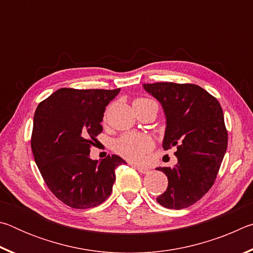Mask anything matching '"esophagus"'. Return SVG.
Listing matches in <instances>:
<instances>
[{"label":"esophagus","instance_id":"1","mask_svg":"<svg viewBox=\"0 0 253 253\" xmlns=\"http://www.w3.org/2000/svg\"><path fill=\"white\" fill-rule=\"evenodd\" d=\"M134 168L138 170L139 173H143V174H146L149 172V169L146 168V166H143V165H134Z\"/></svg>","mask_w":253,"mask_h":253}]
</instances>
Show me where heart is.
<instances>
[{
	"mask_svg": "<svg viewBox=\"0 0 253 253\" xmlns=\"http://www.w3.org/2000/svg\"><path fill=\"white\" fill-rule=\"evenodd\" d=\"M146 99L138 98L134 102ZM153 148V140L146 135L125 134L115 143V149L123 157L132 162L143 160L144 156Z\"/></svg>",
	"mask_w": 253,
	"mask_h": 253,
	"instance_id": "heart-1",
	"label": "heart"
}]
</instances>
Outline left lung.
Segmentation results:
<instances>
[{"label":"left lung","instance_id":"left-lung-1","mask_svg":"<svg viewBox=\"0 0 253 253\" xmlns=\"http://www.w3.org/2000/svg\"><path fill=\"white\" fill-rule=\"evenodd\" d=\"M160 101L166 119L163 147L176 146L177 164L157 168L169 179L156 201L162 207L181 210L198 202L212 187L228 146V131L220 102L192 84H144Z\"/></svg>","mask_w":253,"mask_h":253}]
</instances>
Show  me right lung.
<instances>
[{
    "label": "right lung",
    "mask_w": 253,
    "mask_h": 253,
    "mask_svg": "<svg viewBox=\"0 0 253 253\" xmlns=\"http://www.w3.org/2000/svg\"><path fill=\"white\" fill-rule=\"evenodd\" d=\"M119 91L61 88L37 107L31 137L34 161L50 191L68 207L101 204L113 191L115 169L126 164L118 155L90 158L106 107Z\"/></svg>",
    "instance_id": "obj_1"
}]
</instances>
